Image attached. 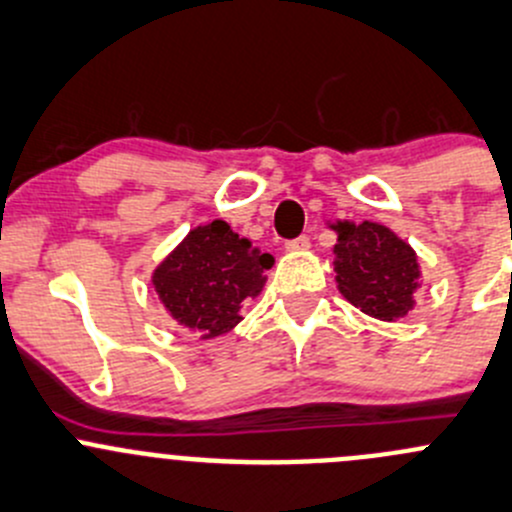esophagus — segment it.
Masks as SVG:
<instances>
[{
	"label": "esophagus",
	"instance_id": "esophagus-1",
	"mask_svg": "<svg viewBox=\"0 0 512 512\" xmlns=\"http://www.w3.org/2000/svg\"><path fill=\"white\" fill-rule=\"evenodd\" d=\"M308 246H311V241H308V236H298V239L286 241V246H283V249H286L288 254H296V251H306Z\"/></svg>",
	"mask_w": 512,
	"mask_h": 512
}]
</instances>
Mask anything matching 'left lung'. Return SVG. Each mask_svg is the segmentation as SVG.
<instances>
[{"label": "left lung", "mask_w": 512, "mask_h": 512, "mask_svg": "<svg viewBox=\"0 0 512 512\" xmlns=\"http://www.w3.org/2000/svg\"><path fill=\"white\" fill-rule=\"evenodd\" d=\"M336 283L346 301L381 321H398L413 311L421 286L418 256L401 236L376 221H338Z\"/></svg>", "instance_id": "8db88e82"}]
</instances>
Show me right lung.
I'll return each instance as SVG.
<instances>
[{
  "label": "right lung",
  "mask_w": 512,
  "mask_h": 512,
  "mask_svg": "<svg viewBox=\"0 0 512 512\" xmlns=\"http://www.w3.org/2000/svg\"><path fill=\"white\" fill-rule=\"evenodd\" d=\"M271 263V254H261L216 219L191 229L154 268L151 283L179 326L216 338L244 318L241 308L261 293Z\"/></svg>",
  "instance_id": "right-lung-1"
}]
</instances>
